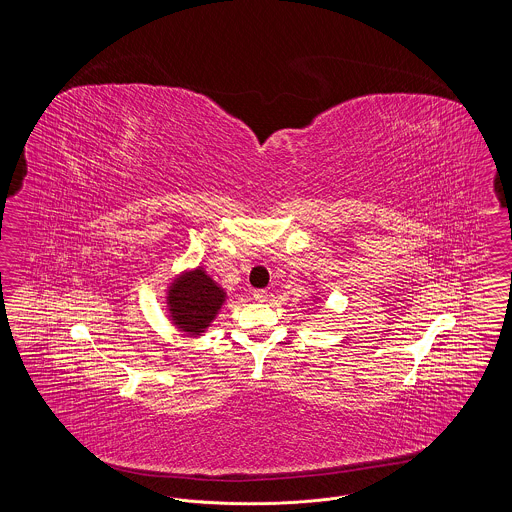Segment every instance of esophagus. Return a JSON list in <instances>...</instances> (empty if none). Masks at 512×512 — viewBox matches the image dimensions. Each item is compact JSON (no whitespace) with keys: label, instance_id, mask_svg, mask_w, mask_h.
I'll return each mask as SVG.
<instances>
[{"label":"esophagus","instance_id":"1","mask_svg":"<svg viewBox=\"0 0 512 512\" xmlns=\"http://www.w3.org/2000/svg\"><path fill=\"white\" fill-rule=\"evenodd\" d=\"M253 299L259 301V303H265L268 299L267 290H255V292H253Z\"/></svg>","mask_w":512,"mask_h":512}]
</instances>
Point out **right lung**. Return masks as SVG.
I'll return each mask as SVG.
<instances>
[{"mask_svg": "<svg viewBox=\"0 0 512 512\" xmlns=\"http://www.w3.org/2000/svg\"><path fill=\"white\" fill-rule=\"evenodd\" d=\"M224 301L226 292L201 267L182 272L167 290L172 324L190 336H201L211 326Z\"/></svg>", "mask_w": 512, "mask_h": 512, "instance_id": "obj_1", "label": "right lung"}]
</instances>
